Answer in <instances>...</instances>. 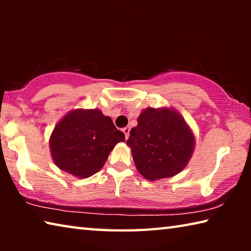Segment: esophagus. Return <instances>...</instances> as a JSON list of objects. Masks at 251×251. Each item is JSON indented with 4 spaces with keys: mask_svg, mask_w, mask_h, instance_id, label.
I'll list each match as a JSON object with an SVG mask.
<instances>
[{
    "mask_svg": "<svg viewBox=\"0 0 251 251\" xmlns=\"http://www.w3.org/2000/svg\"><path fill=\"white\" fill-rule=\"evenodd\" d=\"M129 131H130V127L129 126H126V127H124V128H123V133L125 134V137L126 138H128Z\"/></svg>",
    "mask_w": 251,
    "mask_h": 251,
    "instance_id": "34e87169",
    "label": "esophagus"
}]
</instances>
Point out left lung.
I'll return each instance as SVG.
<instances>
[{
	"label": "left lung",
	"mask_w": 251,
	"mask_h": 251,
	"mask_svg": "<svg viewBox=\"0 0 251 251\" xmlns=\"http://www.w3.org/2000/svg\"><path fill=\"white\" fill-rule=\"evenodd\" d=\"M130 130L127 146L138 173L154 181L179 174L195 150L194 131L172 107L143 109Z\"/></svg>",
	"instance_id": "obj_1"
}]
</instances>
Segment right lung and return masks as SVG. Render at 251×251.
Returning <instances> with one entry per match:
<instances>
[{
  "instance_id": "right-lung-1",
  "label": "right lung",
  "mask_w": 251,
  "mask_h": 251,
  "mask_svg": "<svg viewBox=\"0 0 251 251\" xmlns=\"http://www.w3.org/2000/svg\"><path fill=\"white\" fill-rule=\"evenodd\" d=\"M125 142L112 118L101 110L73 109L58 121L50 137L54 164L77 178L100 172L117 143Z\"/></svg>"
}]
</instances>
